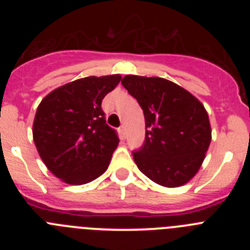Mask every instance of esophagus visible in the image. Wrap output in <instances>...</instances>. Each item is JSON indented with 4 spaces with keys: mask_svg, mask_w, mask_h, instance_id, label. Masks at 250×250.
<instances>
[{
    "mask_svg": "<svg viewBox=\"0 0 250 250\" xmlns=\"http://www.w3.org/2000/svg\"><path fill=\"white\" fill-rule=\"evenodd\" d=\"M119 130H120L121 138H123V139H125V138H126V132H125V126H124V125H121V126H120V129H119Z\"/></svg>",
    "mask_w": 250,
    "mask_h": 250,
    "instance_id": "obj_1",
    "label": "esophagus"
}]
</instances>
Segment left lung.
I'll return each instance as SVG.
<instances>
[{"instance_id": "left-lung-1", "label": "left lung", "mask_w": 250, "mask_h": 250, "mask_svg": "<svg viewBox=\"0 0 250 250\" xmlns=\"http://www.w3.org/2000/svg\"><path fill=\"white\" fill-rule=\"evenodd\" d=\"M121 83L144 111L145 143L134 151L139 170L167 188L190 182L211 141L204 105L182 86L163 77L126 75Z\"/></svg>"}]
</instances>
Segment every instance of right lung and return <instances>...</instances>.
Listing matches in <instances>:
<instances>
[{
	"instance_id": "obj_1",
	"label": "right lung",
	"mask_w": 250,
	"mask_h": 250,
	"mask_svg": "<svg viewBox=\"0 0 250 250\" xmlns=\"http://www.w3.org/2000/svg\"><path fill=\"white\" fill-rule=\"evenodd\" d=\"M120 75L89 76L60 86L37 107L32 135L42 161L56 178L71 185L104 174L119 138L106 124L101 101Z\"/></svg>"
}]
</instances>
